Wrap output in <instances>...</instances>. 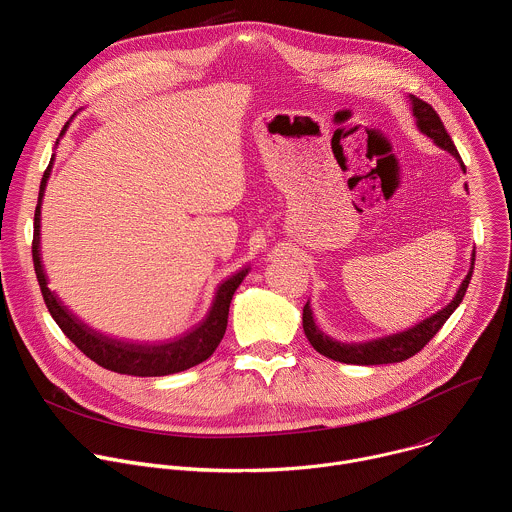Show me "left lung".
<instances>
[{"instance_id": "1", "label": "left lung", "mask_w": 512, "mask_h": 512, "mask_svg": "<svg viewBox=\"0 0 512 512\" xmlns=\"http://www.w3.org/2000/svg\"><path fill=\"white\" fill-rule=\"evenodd\" d=\"M411 103H413V115L417 119V127L427 135L431 137L440 148L448 150L456 160H460L462 164V170L466 172V166L456 150V145L452 141V137L448 135L440 115L435 113V109L421 101L419 97L411 95ZM472 269H474V255H472V267L466 275V279L462 281L458 294L454 298L452 304H448L444 310H440L437 314H433L431 318L423 320L421 324H417L415 328L407 330V332H401V334H395V336H387V338H381V340H373V342H364V344H342V342H336L332 338H328L324 332H320L316 328V322H314V316H312V310H310V304L304 306V316H302V322H304V332L310 340V344L324 356L332 358V360H338V362H346V364H389V362H401V360H407L411 358L413 354H417L437 332H440V328L446 324V320L454 314V310L462 304L464 296H466V289H468V283L472 279Z\"/></svg>"}]
</instances>
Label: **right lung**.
Returning <instances> with one entry per match:
<instances>
[{
    "instance_id": "obj_1",
    "label": "right lung",
    "mask_w": 512,
    "mask_h": 512,
    "mask_svg": "<svg viewBox=\"0 0 512 512\" xmlns=\"http://www.w3.org/2000/svg\"><path fill=\"white\" fill-rule=\"evenodd\" d=\"M66 125L62 127V131L66 129ZM50 164H52V160H50ZM50 164L42 176L38 204H36V212H34L32 259H34V271H36V277L40 283L44 304H46L50 316L54 318V322L58 324V328L83 354H87L93 362H97L99 367L113 371V373H121V375L164 377V375H172V373H180L190 367H196V364L206 360L216 350V346L221 344V340L225 336L231 300L249 269H243L241 273L233 275L231 279H227L221 287H218L212 310L206 316V320L194 332H190L188 336H184L176 342L160 344V346H139V344L111 340L103 334L93 332L89 326H85L83 322H79L75 316H72L60 304L56 294H52L46 285V275H44V267L40 261V204H42L46 180L50 176Z\"/></svg>"
}]
</instances>
